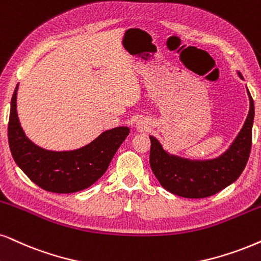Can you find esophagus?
<instances>
[{
	"label": "esophagus",
	"mask_w": 261,
	"mask_h": 261,
	"mask_svg": "<svg viewBox=\"0 0 261 261\" xmlns=\"http://www.w3.org/2000/svg\"><path fill=\"white\" fill-rule=\"evenodd\" d=\"M138 126H140V127H142V128H143V124H142V123H138Z\"/></svg>",
	"instance_id": "1"
}]
</instances>
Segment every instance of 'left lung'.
I'll return each instance as SVG.
<instances>
[{"instance_id": "left-lung-1", "label": "left lung", "mask_w": 261, "mask_h": 261, "mask_svg": "<svg viewBox=\"0 0 261 261\" xmlns=\"http://www.w3.org/2000/svg\"><path fill=\"white\" fill-rule=\"evenodd\" d=\"M239 75L243 79L239 72ZM249 97V112L243 127L225 153L211 160H190L169 154L160 142L150 138L149 163L161 186L174 195L202 199L219 193L235 182L245 170L252 148L254 101Z\"/></svg>"}]
</instances>
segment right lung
I'll return each mask as SVG.
<instances>
[{
  "mask_svg": "<svg viewBox=\"0 0 261 261\" xmlns=\"http://www.w3.org/2000/svg\"><path fill=\"white\" fill-rule=\"evenodd\" d=\"M16 85L11 102L8 142L12 156L26 176L42 189L70 194L87 189L106 172L130 128L114 127L74 150L54 151L38 147L26 137L16 112Z\"/></svg>",
  "mask_w": 261,
  "mask_h": 261,
  "instance_id": "1",
  "label": "right lung"
}]
</instances>
